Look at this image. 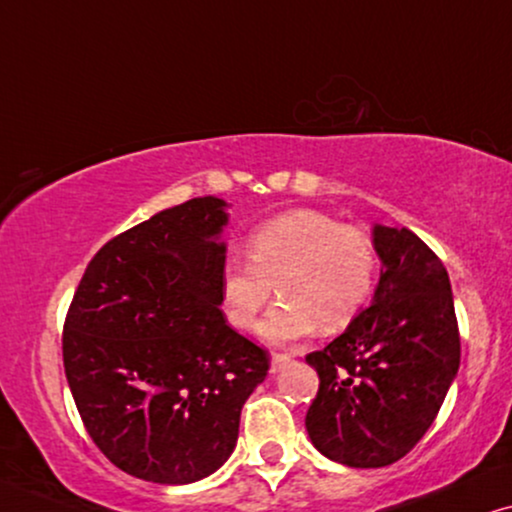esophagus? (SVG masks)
<instances>
[{
  "mask_svg": "<svg viewBox=\"0 0 512 512\" xmlns=\"http://www.w3.org/2000/svg\"><path fill=\"white\" fill-rule=\"evenodd\" d=\"M290 360V353H274V356H271V372H278L285 363H290Z\"/></svg>",
  "mask_w": 512,
  "mask_h": 512,
  "instance_id": "34e87169",
  "label": "esophagus"
}]
</instances>
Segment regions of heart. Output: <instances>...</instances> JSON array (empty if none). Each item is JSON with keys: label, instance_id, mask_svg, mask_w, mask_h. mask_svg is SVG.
<instances>
[{"label": "heart", "instance_id": "b5f03b06", "mask_svg": "<svg viewBox=\"0 0 512 512\" xmlns=\"http://www.w3.org/2000/svg\"><path fill=\"white\" fill-rule=\"evenodd\" d=\"M248 262L222 269V309L236 330H250L276 292L283 302L264 320L269 342H295L342 330L370 297L377 252L365 231L318 210H290L264 222L245 243Z\"/></svg>", "mask_w": 512, "mask_h": 512}]
</instances>
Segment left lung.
<instances>
[{
	"mask_svg": "<svg viewBox=\"0 0 512 512\" xmlns=\"http://www.w3.org/2000/svg\"><path fill=\"white\" fill-rule=\"evenodd\" d=\"M372 234L384 264L372 304L306 356L320 379L306 431L351 468L403 459L438 417L461 360L445 264L410 229L377 224Z\"/></svg>",
	"mask_w": 512,
	"mask_h": 512,
	"instance_id": "obj_1",
	"label": "left lung"
}]
</instances>
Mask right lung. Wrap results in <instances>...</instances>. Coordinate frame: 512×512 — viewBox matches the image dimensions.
Segmentation results:
<instances>
[{"label":"right lung","mask_w":512,"mask_h":512,"mask_svg":"<svg viewBox=\"0 0 512 512\" xmlns=\"http://www.w3.org/2000/svg\"><path fill=\"white\" fill-rule=\"evenodd\" d=\"M227 203L201 196L114 236L81 276L63 363L88 435L114 466L159 485L215 473L269 353L220 311Z\"/></svg>","instance_id":"add662e5"}]
</instances>
